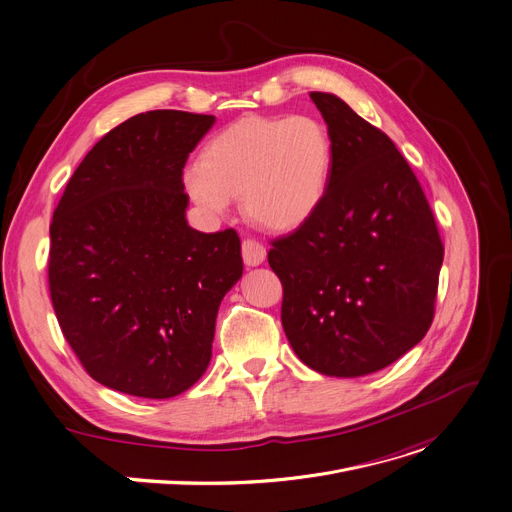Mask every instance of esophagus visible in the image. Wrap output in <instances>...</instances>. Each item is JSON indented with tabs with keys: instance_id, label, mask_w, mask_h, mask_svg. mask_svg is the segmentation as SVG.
<instances>
[{
	"instance_id": "1",
	"label": "esophagus",
	"mask_w": 512,
	"mask_h": 512,
	"mask_svg": "<svg viewBox=\"0 0 512 512\" xmlns=\"http://www.w3.org/2000/svg\"><path fill=\"white\" fill-rule=\"evenodd\" d=\"M241 253H243V261H245L247 265H251V267L261 265V263L265 261V255H267V251H265L263 243H259V241L251 239V237L243 239Z\"/></svg>"
}]
</instances>
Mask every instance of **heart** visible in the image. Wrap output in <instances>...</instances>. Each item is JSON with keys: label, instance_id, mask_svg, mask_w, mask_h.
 Returning a JSON list of instances; mask_svg holds the SVG:
<instances>
[{"label": "heart", "instance_id": "b5f03b06", "mask_svg": "<svg viewBox=\"0 0 512 512\" xmlns=\"http://www.w3.org/2000/svg\"><path fill=\"white\" fill-rule=\"evenodd\" d=\"M331 157L329 132L312 116H245L210 138L183 188L208 216L226 214L241 196L259 226L294 230L322 202Z\"/></svg>", "mask_w": 512, "mask_h": 512}]
</instances>
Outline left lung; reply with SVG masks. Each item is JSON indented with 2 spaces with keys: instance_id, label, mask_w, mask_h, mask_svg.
I'll return each instance as SVG.
<instances>
[{
  "instance_id": "obj_1",
  "label": "left lung",
  "mask_w": 512,
  "mask_h": 512,
  "mask_svg": "<svg viewBox=\"0 0 512 512\" xmlns=\"http://www.w3.org/2000/svg\"><path fill=\"white\" fill-rule=\"evenodd\" d=\"M329 126L331 173L316 212L271 241L282 324L318 374L357 378L394 363L435 316L443 243L414 171L341 98L312 91Z\"/></svg>"
}]
</instances>
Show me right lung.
I'll return each instance as SVG.
<instances>
[{
    "label": "right lung",
    "mask_w": 512,
    "mask_h": 512,
    "mask_svg": "<svg viewBox=\"0 0 512 512\" xmlns=\"http://www.w3.org/2000/svg\"><path fill=\"white\" fill-rule=\"evenodd\" d=\"M214 116L138 114L71 175L51 220L49 290L63 337L96 382L141 398L192 388L218 306L243 275L235 228L185 222L183 167Z\"/></svg>",
    "instance_id": "obj_1"
}]
</instances>
